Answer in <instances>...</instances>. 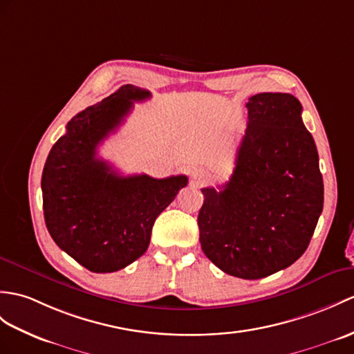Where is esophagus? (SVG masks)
Listing matches in <instances>:
<instances>
[{
    "label": "esophagus",
    "mask_w": 354,
    "mask_h": 354,
    "mask_svg": "<svg viewBox=\"0 0 354 354\" xmlns=\"http://www.w3.org/2000/svg\"><path fill=\"white\" fill-rule=\"evenodd\" d=\"M208 178H209V175H208V171L205 170V169L196 167V169H193V170H192V179L194 180L196 184H203V183H207Z\"/></svg>",
    "instance_id": "34e87169"
}]
</instances>
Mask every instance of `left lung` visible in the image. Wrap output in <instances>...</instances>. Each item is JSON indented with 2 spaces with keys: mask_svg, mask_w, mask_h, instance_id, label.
<instances>
[{
  "mask_svg": "<svg viewBox=\"0 0 354 354\" xmlns=\"http://www.w3.org/2000/svg\"><path fill=\"white\" fill-rule=\"evenodd\" d=\"M235 169L223 187L202 188L197 217L207 258L225 273L261 279L308 249L324 185L301 104L290 93L253 95Z\"/></svg>",
  "mask_w": 354,
  "mask_h": 354,
  "instance_id": "obj_1",
  "label": "left lung"
}]
</instances>
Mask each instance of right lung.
Instances as JSON below:
<instances>
[{
	"label": "right lung",
	"instance_id": "obj_1",
	"mask_svg": "<svg viewBox=\"0 0 354 354\" xmlns=\"http://www.w3.org/2000/svg\"><path fill=\"white\" fill-rule=\"evenodd\" d=\"M151 92L122 86L100 104L72 118L57 140L42 174L44 216L62 250L93 273H113L149 248L155 220L180 188L185 175L164 179L122 176L97 157V146L116 129L134 102Z\"/></svg>",
	"mask_w": 354,
	"mask_h": 354
}]
</instances>
